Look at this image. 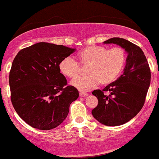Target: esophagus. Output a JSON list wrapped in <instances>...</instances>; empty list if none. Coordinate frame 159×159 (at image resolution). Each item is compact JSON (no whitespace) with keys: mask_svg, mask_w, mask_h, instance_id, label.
<instances>
[{"mask_svg":"<svg viewBox=\"0 0 159 159\" xmlns=\"http://www.w3.org/2000/svg\"><path fill=\"white\" fill-rule=\"evenodd\" d=\"M80 96L82 97H87L88 93H85V92H80Z\"/></svg>","mask_w":159,"mask_h":159,"instance_id":"esophagus-1","label":"esophagus"}]
</instances>
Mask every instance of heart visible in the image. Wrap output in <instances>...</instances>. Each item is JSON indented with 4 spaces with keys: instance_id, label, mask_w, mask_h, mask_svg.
Returning <instances> with one entry per match:
<instances>
[{
    "instance_id": "obj_1",
    "label": "heart",
    "mask_w": 159,
    "mask_h": 159,
    "mask_svg": "<svg viewBox=\"0 0 159 159\" xmlns=\"http://www.w3.org/2000/svg\"><path fill=\"white\" fill-rule=\"evenodd\" d=\"M77 59L80 64L88 66L87 72L89 75L72 80L71 84L80 90L88 91L100 83L107 86L114 83L125 69L127 54L125 48L120 46L108 49L93 45L80 50ZM79 64L73 58L66 57L59 62V71L63 76L73 79L79 75Z\"/></svg>"
}]
</instances>
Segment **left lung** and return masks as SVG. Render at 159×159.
Masks as SVG:
<instances>
[{
    "instance_id": "1",
    "label": "left lung",
    "mask_w": 159,
    "mask_h": 159,
    "mask_svg": "<svg viewBox=\"0 0 159 159\" xmlns=\"http://www.w3.org/2000/svg\"><path fill=\"white\" fill-rule=\"evenodd\" d=\"M105 44H117L128 53L124 73L103 89H95L98 104L92 111L96 120L107 126H119L129 121L139 113L145 101L151 83V70L144 52L138 45L112 38Z\"/></svg>"
}]
</instances>
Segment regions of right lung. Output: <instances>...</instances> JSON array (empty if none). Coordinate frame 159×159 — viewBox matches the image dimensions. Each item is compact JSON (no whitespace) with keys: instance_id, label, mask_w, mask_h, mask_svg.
<instances>
[{"instance_id":"right-lung-1","label":"right lung","mask_w":159,"mask_h":159,"mask_svg":"<svg viewBox=\"0 0 159 159\" xmlns=\"http://www.w3.org/2000/svg\"><path fill=\"white\" fill-rule=\"evenodd\" d=\"M74 48L39 42L18 52L9 74L12 105L28 125L51 130L66 118L72 102L79 92L67 85L59 62Z\"/></svg>"}]
</instances>
